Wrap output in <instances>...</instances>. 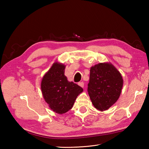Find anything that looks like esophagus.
Masks as SVG:
<instances>
[{
    "mask_svg": "<svg viewBox=\"0 0 149 149\" xmlns=\"http://www.w3.org/2000/svg\"><path fill=\"white\" fill-rule=\"evenodd\" d=\"M78 84L79 85V86H80L81 87H82V88H83L84 86V84L83 82H80V83H78Z\"/></svg>",
    "mask_w": 149,
    "mask_h": 149,
    "instance_id": "esophagus-1",
    "label": "esophagus"
}]
</instances>
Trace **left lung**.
I'll return each instance as SVG.
<instances>
[{"label": "left lung", "mask_w": 149, "mask_h": 149, "mask_svg": "<svg viewBox=\"0 0 149 149\" xmlns=\"http://www.w3.org/2000/svg\"><path fill=\"white\" fill-rule=\"evenodd\" d=\"M123 79L109 63H100L90 68L88 92L94 107L100 111L108 109L121 94Z\"/></svg>", "instance_id": "8db88e82"}]
</instances>
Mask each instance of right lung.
<instances>
[{
  "instance_id": "1",
  "label": "right lung",
  "mask_w": 149,
  "mask_h": 149,
  "mask_svg": "<svg viewBox=\"0 0 149 149\" xmlns=\"http://www.w3.org/2000/svg\"><path fill=\"white\" fill-rule=\"evenodd\" d=\"M65 65L56 62L44 75L41 89L45 102L53 111L65 113L74 105L83 89L77 84L69 82L65 75Z\"/></svg>"
}]
</instances>
